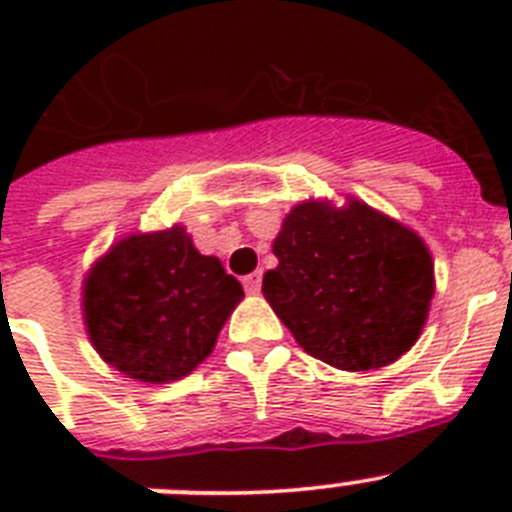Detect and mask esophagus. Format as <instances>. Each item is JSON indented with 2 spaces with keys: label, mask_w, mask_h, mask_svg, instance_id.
Masks as SVG:
<instances>
[{
  "label": "esophagus",
  "mask_w": 512,
  "mask_h": 512,
  "mask_svg": "<svg viewBox=\"0 0 512 512\" xmlns=\"http://www.w3.org/2000/svg\"><path fill=\"white\" fill-rule=\"evenodd\" d=\"M243 287H246L248 295H259L261 289V271H253L248 277H243Z\"/></svg>",
  "instance_id": "34e87169"
}]
</instances>
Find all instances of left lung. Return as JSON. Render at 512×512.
I'll return each instance as SVG.
<instances>
[{"label":"left lung","mask_w":512,"mask_h":512,"mask_svg":"<svg viewBox=\"0 0 512 512\" xmlns=\"http://www.w3.org/2000/svg\"><path fill=\"white\" fill-rule=\"evenodd\" d=\"M264 274L271 310L307 354L343 372H369L415 346L436 277L415 230L356 197L305 200L274 238Z\"/></svg>","instance_id":"1"}]
</instances>
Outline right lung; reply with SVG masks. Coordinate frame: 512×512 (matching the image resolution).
<instances>
[{
	"mask_svg": "<svg viewBox=\"0 0 512 512\" xmlns=\"http://www.w3.org/2000/svg\"><path fill=\"white\" fill-rule=\"evenodd\" d=\"M241 300V282L220 259L202 256L179 223L112 243L81 289L94 351L115 372L146 384L194 372Z\"/></svg>",
	"mask_w": 512,
	"mask_h": 512,
	"instance_id": "right-lung-1",
	"label": "right lung"
}]
</instances>
